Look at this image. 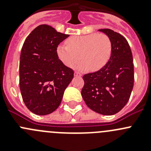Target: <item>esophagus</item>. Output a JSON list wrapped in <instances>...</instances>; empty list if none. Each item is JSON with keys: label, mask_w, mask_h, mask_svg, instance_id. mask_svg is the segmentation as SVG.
Instances as JSON below:
<instances>
[{"label": "esophagus", "mask_w": 151, "mask_h": 151, "mask_svg": "<svg viewBox=\"0 0 151 151\" xmlns=\"http://www.w3.org/2000/svg\"><path fill=\"white\" fill-rule=\"evenodd\" d=\"M74 76H76V77H81L82 74L80 72H78V71H75L74 72Z\"/></svg>", "instance_id": "obj_1"}]
</instances>
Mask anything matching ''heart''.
<instances>
[{
    "label": "heart",
    "instance_id": "b5f03b06",
    "mask_svg": "<svg viewBox=\"0 0 151 151\" xmlns=\"http://www.w3.org/2000/svg\"><path fill=\"white\" fill-rule=\"evenodd\" d=\"M66 46L58 45L56 50L60 61L68 67L77 66L80 70L99 71L106 66L112 54V43L106 35L91 33L73 36L66 39Z\"/></svg>",
    "mask_w": 151,
    "mask_h": 151
}]
</instances>
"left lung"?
Instances as JSON below:
<instances>
[{"label":"left lung","instance_id":"8db88e82","mask_svg":"<svg viewBox=\"0 0 151 151\" xmlns=\"http://www.w3.org/2000/svg\"><path fill=\"white\" fill-rule=\"evenodd\" d=\"M112 43L106 66L83 77L81 95L87 106L97 113L115 115L127 104L134 86L133 57L127 40L111 29H100Z\"/></svg>","mask_w":151,"mask_h":151}]
</instances>
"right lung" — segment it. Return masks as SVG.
<instances>
[{"label": "right lung", "instance_id": "obj_1", "mask_svg": "<svg viewBox=\"0 0 151 151\" xmlns=\"http://www.w3.org/2000/svg\"><path fill=\"white\" fill-rule=\"evenodd\" d=\"M69 35L48 25L36 27L25 39L20 54L19 88L25 106L33 113L54 112L74 77V71L57 55L60 42Z\"/></svg>", "mask_w": 151, "mask_h": 151}]
</instances>
